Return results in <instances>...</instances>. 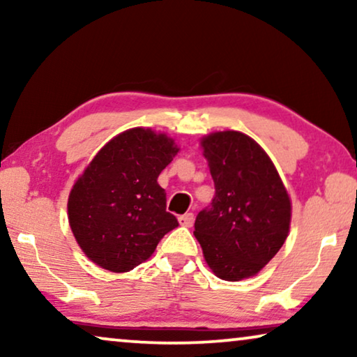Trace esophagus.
Returning a JSON list of instances; mask_svg holds the SVG:
<instances>
[{
    "label": "esophagus",
    "instance_id": "34e87169",
    "mask_svg": "<svg viewBox=\"0 0 357 357\" xmlns=\"http://www.w3.org/2000/svg\"><path fill=\"white\" fill-rule=\"evenodd\" d=\"M193 221H195V216H193V213L182 214V216L178 218V222H180V226H183V227H192V226H193Z\"/></svg>",
    "mask_w": 357,
    "mask_h": 357
}]
</instances>
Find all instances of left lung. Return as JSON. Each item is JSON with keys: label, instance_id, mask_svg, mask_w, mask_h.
<instances>
[{"label": "left lung", "instance_id": "left-lung-1", "mask_svg": "<svg viewBox=\"0 0 357 357\" xmlns=\"http://www.w3.org/2000/svg\"><path fill=\"white\" fill-rule=\"evenodd\" d=\"M214 198L198 213L195 237L214 275L226 281L255 276L289 234L291 199L268 154L241 131L202 139Z\"/></svg>", "mask_w": 357, "mask_h": 357}]
</instances>
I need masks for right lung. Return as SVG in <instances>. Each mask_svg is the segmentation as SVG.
Instances as JSON below:
<instances>
[{"mask_svg":"<svg viewBox=\"0 0 357 357\" xmlns=\"http://www.w3.org/2000/svg\"><path fill=\"white\" fill-rule=\"evenodd\" d=\"M177 153L167 135L131 128L110 139L76 180L68 219L96 265L114 273L133 270L178 226L165 211V190L158 183Z\"/></svg>","mask_w":357,"mask_h":357,"instance_id":"right-lung-1","label":"right lung"}]
</instances>
